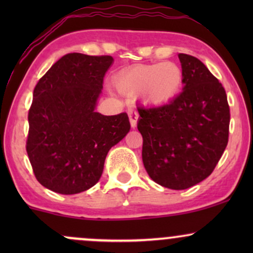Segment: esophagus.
<instances>
[{
    "mask_svg": "<svg viewBox=\"0 0 253 253\" xmlns=\"http://www.w3.org/2000/svg\"><path fill=\"white\" fill-rule=\"evenodd\" d=\"M138 113L135 112L133 108H129L128 109V118H129V123H130V126H132V128H135L136 126V121H138Z\"/></svg>",
    "mask_w": 253,
    "mask_h": 253,
    "instance_id": "1",
    "label": "esophagus"
}]
</instances>
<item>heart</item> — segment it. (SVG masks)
Returning a JSON list of instances; mask_svg holds the SVG:
<instances>
[{
	"instance_id": "heart-1",
	"label": "heart",
	"mask_w": 253,
	"mask_h": 253,
	"mask_svg": "<svg viewBox=\"0 0 253 253\" xmlns=\"http://www.w3.org/2000/svg\"><path fill=\"white\" fill-rule=\"evenodd\" d=\"M114 83L124 94H143L146 102L164 104L175 98L181 90L183 71L173 62L136 64L118 74Z\"/></svg>"
}]
</instances>
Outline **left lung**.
<instances>
[{"label": "left lung", "mask_w": 253, "mask_h": 253, "mask_svg": "<svg viewBox=\"0 0 253 253\" xmlns=\"http://www.w3.org/2000/svg\"><path fill=\"white\" fill-rule=\"evenodd\" d=\"M184 88L169 103L138 107L143 163L165 188L187 189L213 172L228 143L229 106L222 84L196 57L178 54Z\"/></svg>", "instance_id": "1"}]
</instances>
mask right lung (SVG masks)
I'll list each match as a JSON object with an SVG mask.
<instances>
[{
  "mask_svg": "<svg viewBox=\"0 0 253 253\" xmlns=\"http://www.w3.org/2000/svg\"><path fill=\"white\" fill-rule=\"evenodd\" d=\"M113 60L68 53L34 88L26 151L38 182L54 193L71 195L96 184L108 151L130 128L126 113L95 112Z\"/></svg>",
  "mask_w": 253,
  "mask_h": 253,
  "instance_id": "obj_1",
  "label": "right lung"
}]
</instances>
